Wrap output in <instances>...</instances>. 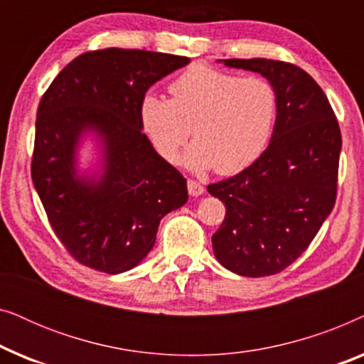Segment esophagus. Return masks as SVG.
<instances>
[{
	"label": "esophagus",
	"mask_w": 364,
	"mask_h": 364,
	"mask_svg": "<svg viewBox=\"0 0 364 364\" xmlns=\"http://www.w3.org/2000/svg\"><path fill=\"white\" fill-rule=\"evenodd\" d=\"M187 188H188V193H191L192 197L202 196L203 191H205L202 183L197 182V181H193V178H188V181H187Z\"/></svg>",
	"instance_id": "34e87169"
}]
</instances>
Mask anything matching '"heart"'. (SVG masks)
<instances>
[{"label": "heart", "instance_id": "obj_1", "mask_svg": "<svg viewBox=\"0 0 364 364\" xmlns=\"http://www.w3.org/2000/svg\"><path fill=\"white\" fill-rule=\"evenodd\" d=\"M168 99L147 94L141 122L156 151L176 162L188 136L187 166L215 167L230 176L262 156L277 117V91L263 77H242L210 66H192L168 86Z\"/></svg>", "mask_w": 364, "mask_h": 364}]
</instances>
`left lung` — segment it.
<instances>
[{
    "label": "left lung",
    "mask_w": 364,
    "mask_h": 364,
    "mask_svg": "<svg viewBox=\"0 0 364 364\" xmlns=\"http://www.w3.org/2000/svg\"><path fill=\"white\" fill-rule=\"evenodd\" d=\"M223 63L267 77L278 106L265 152L207 187L227 208L212 235L213 253L237 275H275L306 250L333 210L341 131L323 89L301 68L265 58Z\"/></svg>",
    "instance_id": "8db88e82"
}]
</instances>
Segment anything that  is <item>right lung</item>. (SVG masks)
<instances>
[{
  "label": "right lung",
  "mask_w": 364,
  "mask_h": 364,
  "mask_svg": "<svg viewBox=\"0 0 364 364\" xmlns=\"http://www.w3.org/2000/svg\"><path fill=\"white\" fill-rule=\"evenodd\" d=\"M191 59L107 48L73 59L43 94L31 177L48 220L69 255L116 275L141 263L161 218L187 202V181L142 134L147 89ZM107 149L99 183L77 179L73 154L84 132Z\"/></svg>",
  "instance_id": "right-lung-1"
}]
</instances>
